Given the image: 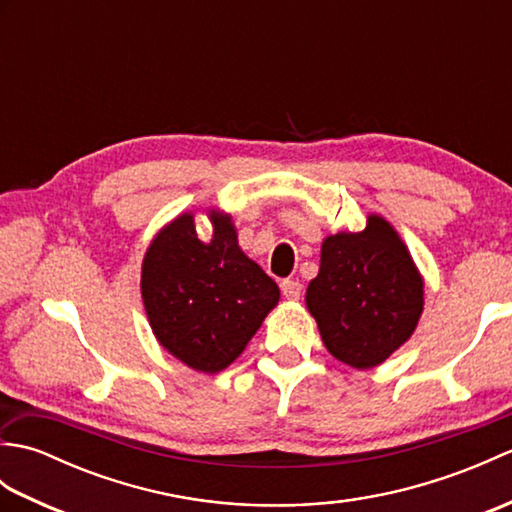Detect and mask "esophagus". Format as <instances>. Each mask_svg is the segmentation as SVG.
Here are the masks:
<instances>
[{"label": "esophagus", "mask_w": 512, "mask_h": 512, "mask_svg": "<svg viewBox=\"0 0 512 512\" xmlns=\"http://www.w3.org/2000/svg\"><path fill=\"white\" fill-rule=\"evenodd\" d=\"M301 284L295 279H284L281 281V292H284V297L290 301H297L301 297Z\"/></svg>", "instance_id": "esophagus-1"}]
</instances>
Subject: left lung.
I'll return each mask as SVG.
<instances>
[{"mask_svg":"<svg viewBox=\"0 0 512 512\" xmlns=\"http://www.w3.org/2000/svg\"><path fill=\"white\" fill-rule=\"evenodd\" d=\"M424 281L385 217L369 215L358 233L323 239L319 275L306 306L328 352L350 367H376L416 330Z\"/></svg>","mask_w":512,"mask_h":512,"instance_id":"left-lung-1","label":"left lung"}]
</instances>
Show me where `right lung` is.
<instances>
[{"label": "right lung", "instance_id": "obj_1", "mask_svg": "<svg viewBox=\"0 0 512 512\" xmlns=\"http://www.w3.org/2000/svg\"><path fill=\"white\" fill-rule=\"evenodd\" d=\"M209 220V242L198 237L193 213L151 239L140 292L158 343L195 372L217 374L244 352L279 288L237 246L231 215L209 211Z\"/></svg>", "mask_w": 512, "mask_h": 512}]
</instances>
